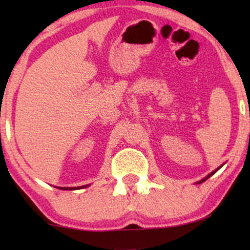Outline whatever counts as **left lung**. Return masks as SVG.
Returning a JSON list of instances; mask_svg holds the SVG:
<instances>
[{
    "mask_svg": "<svg viewBox=\"0 0 250 250\" xmlns=\"http://www.w3.org/2000/svg\"><path fill=\"white\" fill-rule=\"evenodd\" d=\"M218 169H220V167H218V168H217L216 170H218ZM216 170H214V172H211V173L209 174V175H207L206 177H205V179H203V180H201V181H199V182H198V183H203V182H205V181H206L207 179H209V177H210L211 175H213V174L216 173Z\"/></svg>",
    "mask_w": 250,
    "mask_h": 250,
    "instance_id": "obj_1",
    "label": "left lung"
}]
</instances>
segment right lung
Returning <instances> with one entry per match:
<instances>
[{
    "mask_svg": "<svg viewBox=\"0 0 250 250\" xmlns=\"http://www.w3.org/2000/svg\"><path fill=\"white\" fill-rule=\"evenodd\" d=\"M86 187H88V184H87V186L77 187V188H58V189H60V190H76V189H83V188H86Z\"/></svg>",
    "mask_w": 250,
    "mask_h": 250,
    "instance_id": "right-lung-1",
    "label": "right lung"
}]
</instances>
